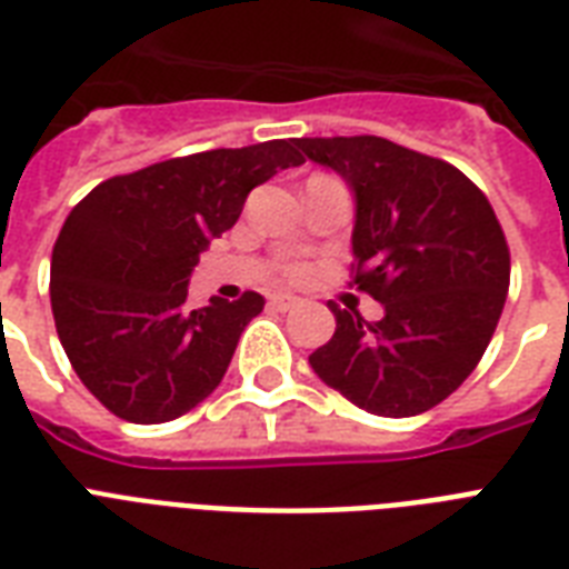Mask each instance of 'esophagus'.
<instances>
[{
	"label": "esophagus",
	"instance_id": "obj_1",
	"mask_svg": "<svg viewBox=\"0 0 569 569\" xmlns=\"http://www.w3.org/2000/svg\"><path fill=\"white\" fill-rule=\"evenodd\" d=\"M268 303H271V307H274V310H280V312H286V310H295V307H298V298H295V295H286V292H274V295H268Z\"/></svg>",
	"mask_w": 569,
	"mask_h": 569
}]
</instances>
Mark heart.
Instances as JSON below:
<instances>
[{
    "label": "heart",
    "mask_w": 569,
    "mask_h": 569,
    "mask_svg": "<svg viewBox=\"0 0 569 569\" xmlns=\"http://www.w3.org/2000/svg\"><path fill=\"white\" fill-rule=\"evenodd\" d=\"M286 274H289V277H301L303 274V266H286Z\"/></svg>",
    "instance_id": "b5f03b06"
}]
</instances>
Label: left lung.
I'll return each mask as SVG.
<instances>
[{"mask_svg": "<svg viewBox=\"0 0 569 569\" xmlns=\"http://www.w3.org/2000/svg\"><path fill=\"white\" fill-rule=\"evenodd\" d=\"M295 144L355 189L348 286L383 303L375 325L330 303L337 330L310 366L366 413H425L472 375L493 339L511 283L502 223L467 173L396 141L337 136Z\"/></svg>", "mask_w": 569, "mask_h": 569, "instance_id": "left-lung-1", "label": "left lung"}]
</instances>
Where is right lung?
<instances>
[{
  "instance_id": "1",
  "label": "right lung",
  "mask_w": 569,
  "mask_h": 569,
  "mask_svg": "<svg viewBox=\"0 0 569 569\" xmlns=\"http://www.w3.org/2000/svg\"><path fill=\"white\" fill-rule=\"evenodd\" d=\"M301 162L295 138L221 147L111 177L73 206L52 248L49 301L67 360L106 410L159 425L212 396L266 298L194 310L191 268L250 191Z\"/></svg>"
}]
</instances>
